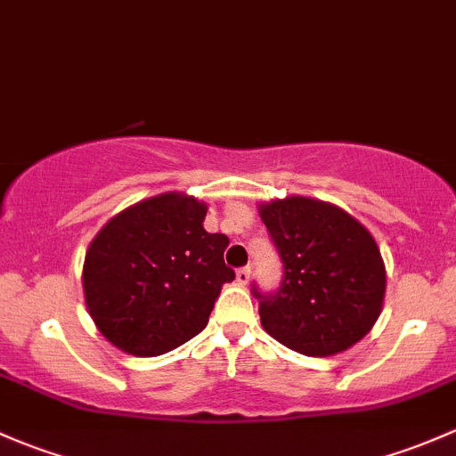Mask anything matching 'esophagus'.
<instances>
[{
	"mask_svg": "<svg viewBox=\"0 0 456 456\" xmlns=\"http://www.w3.org/2000/svg\"><path fill=\"white\" fill-rule=\"evenodd\" d=\"M250 267H239L237 270V283L239 285H248V281H250Z\"/></svg>",
	"mask_w": 456,
	"mask_h": 456,
	"instance_id": "34e87169",
	"label": "esophagus"
}]
</instances>
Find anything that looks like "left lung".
I'll return each mask as SVG.
<instances>
[{"instance_id": "8db88e82", "label": "left lung", "mask_w": 456, "mask_h": 456, "mask_svg": "<svg viewBox=\"0 0 456 456\" xmlns=\"http://www.w3.org/2000/svg\"><path fill=\"white\" fill-rule=\"evenodd\" d=\"M259 215L283 261L276 294H261L263 330L288 349L330 358L351 349L382 314L387 270L369 232L330 201L289 195Z\"/></svg>"}]
</instances>
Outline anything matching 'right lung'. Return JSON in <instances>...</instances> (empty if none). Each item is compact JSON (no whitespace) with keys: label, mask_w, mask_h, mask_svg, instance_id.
<instances>
[{"label":"right lung","mask_w":456,"mask_h":456,"mask_svg":"<svg viewBox=\"0 0 456 456\" xmlns=\"http://www.w3.org/2000/svg\"><path fill=\"white\" fill-rule=\"evenodd\" d=\"M208 206L184 193L138 201L110 219L89 243L83 292L94 325L114 346L153 358L197 336L222 285L226 234L206 232Z\"/></svg>","instance_id":"add662e5"}]
</instances>
